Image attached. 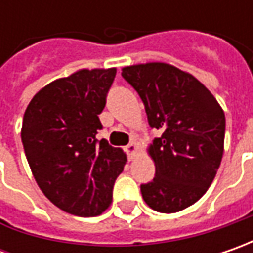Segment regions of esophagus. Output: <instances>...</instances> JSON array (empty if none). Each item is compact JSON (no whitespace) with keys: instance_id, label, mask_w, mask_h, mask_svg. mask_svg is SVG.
Wrapping results in <instances>:
<instances>
[{"instance_id":"esophagus-1","label":"esophagus","mask_w":253,"mask_h":253,"mask_svg":"<svg viewBox=\"0 0 253 253\" xmlns=\"http://www.w3.org/2000/svg\"><path fill=\"white\" fill-rule=\"evenodd\" d=\"M136 142L135 141H132L129 142L128 145H126V148H125V151H126V155H128V158L129 159H132L133 158V155H135V152H136Z\"/></svg>"}]
</instances>
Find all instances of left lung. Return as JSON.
<instances>
[{"label": "left lung", "mask_w": 253, "mask_h": 253, "mask_svg": "<svg viewBox=\"0 0 253 253\" xmlns=\"http://www.w3.org/2000/svg\"><path fill=\"white\" fill-rule=\"evenodd\" d=\"M145 104L151 128L161 129L149 153L155 177L141 184L145 203L159 212H177L203 197L224 153L225 115L214 95L191 74L166 63L122 69Z\"/></svg>", "instance_id": "obj_1"}]
</instances>
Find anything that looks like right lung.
<instances>
[{"mask_svg":"<svg viewBox=\"0 0 253 253\" xmlns=\"http://www.w3.org/2000/svg\"><path fill=\"white\" fill-rule=\"evenodd\" d=\"M115 69L79 70L54 80L31 100L22 145L38 186L56 207L95 217L110 207L125 153L98 141L101 114Z\"/></svg>","mask_w":253,"mask_h":253,"instance_id":"1","label":"right lung"}]
</instances>
